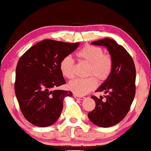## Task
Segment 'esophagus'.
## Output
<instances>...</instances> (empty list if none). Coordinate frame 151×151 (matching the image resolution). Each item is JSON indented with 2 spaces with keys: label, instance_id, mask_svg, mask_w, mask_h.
<instances>
[{
  "label": "esophagus",
  "instance_id": "34e87169",
  "mask_svg": "<svg viewBox=\"0 0 151 151\" xmlns=\"http://www.w3.org/2000/svg\"><path fill=\"white\" fill-rule=\"evenodd\" d=\"M74 97L76 99H78V100H84V99H85V97H84V96H78V95H76V94H74Z\"/></svg>",
  "mask_w": 151,
  "mask_h": 151
}]
</instances>
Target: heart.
I'll return each mask as SVG.
<instances>
[{
	"label": "heart",
	"mask_w": 151,
	"mask_h": 151,
	"mask_svg": "<svg viewBox=\"0 0 151 151\" xmlns=\"http://www.w3.org/2000/svg\"><path fill=\"white\" fill-rule=\"evenodd\" d=\"M76 55L80 60L90 64L88 76H93L84 79L73 80L69 83L68 87L74 94L84 96L96 87V78L99 81H104L109 78L113 70V61L110 55L104 54L102 49L92 45H87L81 48L77 52ZM59 67L64 77L70 79L75 76L74 61L71 56L64 57L60 62Z\"/></svg>",
	"instance_id": "1"
}]
</instances>
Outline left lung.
<instances>
[{
  "mask_svg": "<svg viewBox=\"0 0 151 151\" xmlns=\"http://www.w3.org/2000/svg\"><path fill=\"white\" fill-rule=\"evenodd\" d=\"M91 44L107 49L113 61V70L109 78L96 90L104 92L105 101H102V96L99 99L92 96L96 107L88 113V118L99 127H111L125 117L133 101L136 92L135 64L127 50L115 40L104 38Z\"/></svg>",
  "mask_w": 151,
  "mask_h": 151,
  "instance_id": "1",
  "label": "left lung"
}]
</instances>
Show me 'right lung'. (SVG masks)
<instances>
[{"label": "right lung", "instance_id": "1", "mask_svg": "<svg viewBox=\"0 0 151 151\" xmlns=\"http://www.w3.org/2000/svg\"><path fill=\"white\" fill-rule=\"evenodd\" d=\"M79 44L43 40L30 47L19 59L15 96L23 115L31 124L48 127L58 119L64 99L73 96L71 91L55 89L66 83L60 62Z\"/></svg>", "mask_w": 151, "mask_h": 151}]
</instances>
